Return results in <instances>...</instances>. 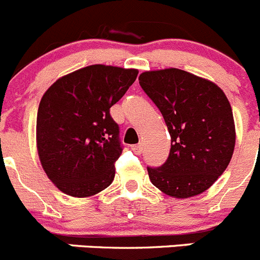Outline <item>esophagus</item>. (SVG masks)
I'll return each mask as SVG.
<instances>
[{
	"mask_svg": "<svg viewBox=\"0 0 260 260\" xmlns=\"http://www.w3.org/2000/svg\"><path fill=\"white\" fill-rule=\"evenodd\" d=\"M132 149H133V152H134V153L140 154V153H142V151H143V147H142V144H135V146L132 147Z\"/></svg>",
	"mask_w": 260,
	"mask_h": 260,
	"instance_id": "34e87169",
	"label": "esophagus"
}]
</instances>
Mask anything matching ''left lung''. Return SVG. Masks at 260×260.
Masks as SVG:
<instances>
[{
	"instance_id": "obj_1",
	"label": "left lung",
	"mask_w": 260,
	"mask_h": 260,
	"mask_svg": "<svg viewBox=\"0 0 260 260\" xmlns=\"http://www.w3.org/2000/svg\"><path fill=\"white\" fill-rule=\"evenodd\" d=\"M139 83L171 137L166 162L147 168L152 184L175 199L202 193L224 173L235 149L227 96L211 81L177 68L143 72Z\"/></svg>"
}]
</instances>
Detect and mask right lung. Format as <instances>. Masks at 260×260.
<instances>
[{
  "label": "right lung",
  "mask_w": 260,
  "mask_h": 260,
  "mask_svg": "<svg viewBox=\"0 0 260 260\" xmlns=\"http://www.w3.org/2000/svg\"><path fill=\"white\" fill-rule=\"evenodd\" d=\"M137 76V70L94 64L63 76L44 94L37 112L38 157L63 193L94 196L113 182L122 146L109 109Z\"/></svg>",
  "instance_id": "obj_1"
}]
</instances>
